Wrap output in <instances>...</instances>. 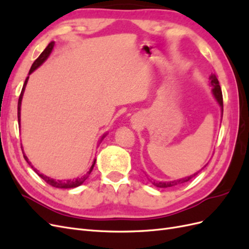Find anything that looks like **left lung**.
Wrapping results in <instances>:
<instances>
[{
	"mask_svg": "<svg viewBox=\"0 0 249 249\" xmlns=\"http://www.w3.org/2000/svg\"><path fill=\"white\" fill-rule=\"evenodd\" d=\"M210 85L212 86V92H213V95L216 99L217 103L219 104V106L221 108V115H223V100H222V92H221V88H220V85H219V82H218V79L217 77L215 76V74H211L210 77ZM206 167V165H205ZM203 169V167L201 168ZM200 169V170H201ZM195 172L194 175H191L190 177H187V178H179V179H177V180H171V182H156V180H150V182L153 183L154 186L156 187H159V188H167V187H173L176 185H179V184H183V183H186L188 182V180H190L192 178H194L195 176L197 175L198 172Z\"/></svg>",
	"mask_w": 249,
	"mask_h": 249,
	"instance_id": "8db88e82",
	"label": "left lung"
}]
</instances>
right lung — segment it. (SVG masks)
<instances>
[{"instance_id": "1", "label": "right lung", "mask_w": 249, "mask_h": 249, "mask_svg": "<svg viewBox=\"0 0 249 249\" xmlns=\"http://www.w3.org/2000/svg\"><path fill=\"white\" fill-rule=\"evenodd\" d=\"M54 46H55V42H54V41H51V42L48 44V47H47L46 49H44V51L39 55V57L37 58V59L35 60V61H34V63L32 64L31 69H30L29 74H31L36 69H38V67H39L44 61H46V60L49 58V56L51 55V53H52L53 49H54ZM28 80H29V77H27V79H26V81H25V83H24V86H22L21 92H20L19 99H18V124H20V106H21V100H22V95H24V92H25V88H26V85H27V83H28ZM106 135H107V134H104V135H103V137H102L101 141H102L105 137H106ZM22 154H24V153H22ZM24 158H25V160L28 162V164H31V162H29V159H28L26 155H24ZM95 161H96V159L93 160V163H92V165H91V167H90L89 171H87L86 175H84V176L81 177V178H73V179H64V180L51 178L50 177H47V176L42 175V173H39L38 170L35 169V168L32 166V165H31V167L34 169V171L37 173V175H38L42 179H44V182H47L49 185H51V186H53V187H55V188H63V189H70V188L79 187L80 185H82L83 183L85 182L86 178L89 177V175H90V173H91V171H92V169H93V167H94Z\"/></svg>"}]
</instances>
